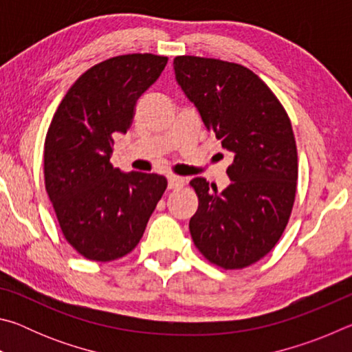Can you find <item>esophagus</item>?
I'll list each match as a JSON object with an SVG mask.
<instances>
[{
  "mask_svg": "<svg viewBox=\"0 0 352 352\" xmlns=\"http://www.w3.org/2000/svg\"><path fill=\"white\" fill-rule=\"evenodd\" d=\"M168 182H169V189H178L184 184V178L178 175H169Z\"/></svg>",
  "mask_w": 352,
  "mask_h": 352,
  "instance_id": "obj_1",
  "label": "esophagus"
}]
</instances>
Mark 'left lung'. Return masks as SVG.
<instances>
[{
  "label": "left lung",
  "instance_id": "8db88e82",
  "mask_svg": "<svg viewBox=\"0 0 352 352\" xmlns=\"http://www.w3.org/2000/svg\"><path fill=\"white\" fill-rule=\"evenodd\" d=\"M174 69L205 127L234 155L222 192L204 177L190 180L199 197L190 236L211 264L243 269L272 252L294 208L298 155L290 119L265 82L239 63L178 56Z\"/></svg>",
  "mask_w": 352,
  "mask_h": 352
}]
</instances>
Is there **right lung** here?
I'll list each match as a JSON object with an SVG mask.
<instances>
[{
	"label": "right lung",
	"instance_id": "right-lung-1",
	"mask_svg": "<svg viewBox=\"0 0 352 352\" xmlns=\"http://www.w3.org/2000/svg\"><path fill=\"white\" fill-rule=\"evenodd\" d=\"M168 63L155 54L116 56L77 79L45 140V186L62 234L83 258L109 262L138 245L168 188L158 174L113 168V136L132 126L136 100Z\"/></svg>",
	"mask_w": 352,
	"mask_h": 352
}]
</instances>
